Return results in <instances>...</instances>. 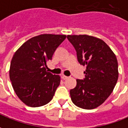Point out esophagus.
<instances>
[{"mask_svg": "<svg viewBox=\"0 0 128 128\" xmlns=\"http://www.w3.org/2000/svg\"><path fill=\"white\" fill-rule=\"evenodd\" d=\"M68 78H69V77H68V76H66V75L62 76V79H63V80H66V79H68Z\"/></svg>", "mask_w": 128, "mask_h": 128, "instance_id": "obj_1", "label": "esophagus"}]
</instances>
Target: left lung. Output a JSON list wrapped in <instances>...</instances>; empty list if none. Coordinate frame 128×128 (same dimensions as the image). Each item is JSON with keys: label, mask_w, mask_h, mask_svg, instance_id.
<instances>
[{"label": "left lung", "mask_w": 128, "mask_h": 128, "mask_svg": "<svg viewBox=\"0 0 128 128\" xmlns=\"http://www.w3.org/2000/svg\"><path fill=\"white\" fill-rule=\"evenodd\" d=\"M67 38L75 49L79 63L86 66L85 78L76 79V86L70 91L71 100L80 108L95 109L108 98L118 81L116 55L96 37L74 35Z\"/></svg>", "instance_id": "8db88e82"}]
</instances>
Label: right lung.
<instances>
[{
	"mask_svg": "<svg viewBox=\"0 0 128 128\" xmlns=\"http://www.w3.org/2000/svg\"><path fill=\"white\" fill-rule=\"evenodd\" d=\"M65 35L42 34L24 42L12 57L10 79L18 98L27 106L38 107L49 103L60 82L59 75L46 70Z\"/></svg>",
	"mask_w": 128,
	"mask_h": 128,
	"instance_id": "add662e5",
	"label": "right lung"
}]
</instances>
